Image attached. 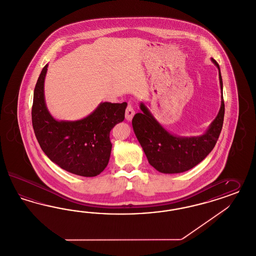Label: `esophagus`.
<instances>
[{"mask_svg":"<svg viewBox=\"0 0 256 256\" xmlns=\"http://www.w3.org/2000/svg\"><path fill=\"white\" fill-rule=\"evenodd\" d=\"M134 114V108H132V105L128 104L127 108H126V111H125V118H126L128 122H131Z\"/></svg>","mask_w":256,"mask_h":256,"instance_id":"34e87169","label":"esophagus"}]
</instances>
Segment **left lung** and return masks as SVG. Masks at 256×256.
<instances>
[{
    "mask_svg": "<svg viewBox=\"0 0 256 256\" xmlns=\"http://www.w3.org/2000/svg\"><path fill=\"white\" fill-rule=\"evenodd\" d=\"M212 62L218 68L222 96L218 116L205 134L190 138L172 134L161 126L143 102L140 104L142 112L132 118L134 132L147 160L160 172L178 174L190 170L203 160L216 146L223 126L225 104L220 67L212 58Z\"/></svg>",
    "mask_w": 256,
    "mask_h": 256,
    "instance_id": "left-lung-1",
    "label": "left lung"
}]
</instances>
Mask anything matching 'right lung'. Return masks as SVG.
I'll use <instances>...</instances> for the list:
<instances>
[{"instance_id":"obj_1","label":"right lung","mask_w":256,"mask_h":256,"mask_svg":"<svg viewBox=\"0 0 256 256\" xmlns=\"http://www.w3.org/2000/svg\"><path fill=\"white\" fill-rule=\"evenodd\" d=\"M48 66L42 68L35 86L31 113L38 144L62 169L86 178L96 176L109 162L110 132L116 124L124 122L127 104L102 102L82 120H57L48 112L44 100Z\"/></svg>"}]
</instances>
